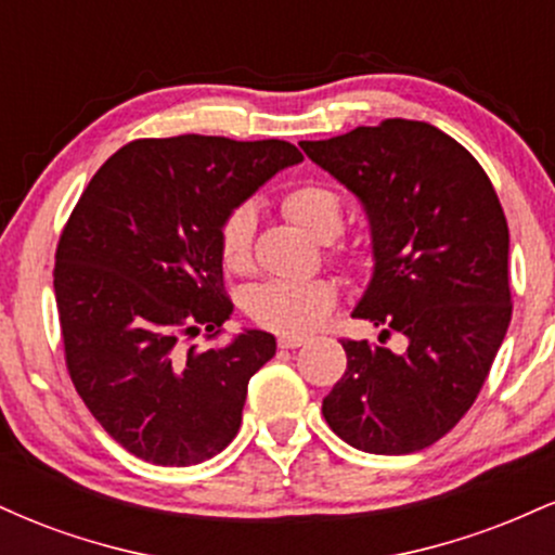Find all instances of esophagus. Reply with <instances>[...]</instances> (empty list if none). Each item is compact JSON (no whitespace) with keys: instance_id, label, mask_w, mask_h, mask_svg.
Here are the masks:
<instances>
[{"instance_id":"1","label":"esophagus","mask_w":555,"mask_h":555,"mask_svg":"<svg viewBox=\"0 0 555 555\" xmlns=\"http://www.w3.org/2000/svg\"><path fill=\"white\" fill-rule=\"evenodd\" d=\"M305 344V336H289V334H282L279 336V347L282 349H297Z\"/></svg>"}]
</instances>
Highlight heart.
Returning a JSON list of instances; mask_svg holds the SVG:
<instances>
[{
	"label": "heart",
	"mask_w": 555,
	"mask_h": 555,
	"mask_svg": "<svg viewBox=\"0 0 555 555\" xmlns=\"http://www.w3.org/2000/svg\"><path fill=\"white\" fill-rule=\"evenodd\" d=\"M282 211L292 224L318 242H331L341 232L344 206L334 190L321 184H302L282 197ZM253 237H256V214L250 206L234 208L219 227V256L227 271L245 273L253 263ZM331 256L354 269L362 263L358 247H334ZM336 305V289L321 279L286 282L273 279L253 286L245 297V310L258 326L276 334H308L326 321Z\"/></svg>",
	"instance_id": "b5f03b06"
}]
</instances>
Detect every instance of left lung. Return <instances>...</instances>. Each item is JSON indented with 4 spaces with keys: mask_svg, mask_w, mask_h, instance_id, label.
<instances>
[{
    "mask_svg": "<svg viewBox=\"0 0 555 555\" xmlns=\"http://www.w3.org/2000/svg\"><path fill=\"white\" fill-rule=\"evenodd\" d=\"M299 149L371 221L373 276L352 318L397 331L404 352L341 341L323 399L331 430L367 454H412L473 406L512 321L508 227L475 156L415 119H386Z\"/></svg>",
    "mask_w": 555,
    "mask_h": 555,
    "instance_id": "obj_1",
    "label": "left lung"
}]
</instances>
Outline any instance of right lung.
I'll return each mask as SVG.
<instances>
[{
	"mask_svg": "<svg viewBox=\"0 0 555 555\" xmlns=\"http://www.w3.org/2000/svg\"><path fill=\"white\" fill-rule=\"evenodd\" d=\"M302 154L286 140H135L88 182L56 247L67 371L101 428L138 460L190 467L237 436L247 384L276 354L245 328L224 347L219 227Z\"/></svg>",
	"mask_w": 555,
	"mask_h": 555,
	"instance_id": "right-lung-1",
	"label": "right lung"
}]
</instances>
